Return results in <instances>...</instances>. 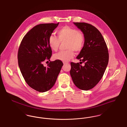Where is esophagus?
<instances>
[{"label":"esophagus","instance_id":"34e87169","mask_svg":"<svg viewBox=\"0 0 127 127\" xmlns=\"http://www.w3.org/2000/svg\"><path fill=\"white\" fill-rule=\"evenodd\" d=\"M68 62H64V63H63L64 65H65V64H68Z\"/></svg>","mask_w":127,"mask_h":127}]
</instances>
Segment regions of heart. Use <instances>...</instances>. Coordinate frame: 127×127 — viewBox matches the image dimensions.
Returning a JSON list of instances; mask_svg holds the SVG:
<instances>
[{"mask_svg": "<svg viewBox=\"0 0 127 127\" xmlns=\"http://www.w3.org/2000/svg\"><path fill=\"white\" fill-rule=\"evenodd\" d=\"M58 36L50 35L48 38L49 46L51 49L57 51L61 42L66 41V50L61 51L54 55L55 60L66 62L72 58L74 52H80L85 44V36L83 33L75 28L69 26L61 27L57 31Z\"/></svg>", "mask_w": 127, "mask_h": 127, "instance_id": "1", "label": "heart"}]
</instances>
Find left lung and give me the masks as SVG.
Wrapping results in <instances>:
<instances>
[{"label":"left lung","mask_w":127,"mask_h":127,"mask_svg":"<svg viewBox=\"0 0 127 127\" xmlns=\"http://www.w3.org/2000/svg\"><path fill=\"white\" fill-rule=\"evenodd\" d=\"M73 23L84 35V45L77 59L85 65L71 62L70 74L77 87L88 91L102 78L109 62L108 49L102 34L94 26L83 22Z\"/></svg>","instance_id":"obj_1"}]
</instances>
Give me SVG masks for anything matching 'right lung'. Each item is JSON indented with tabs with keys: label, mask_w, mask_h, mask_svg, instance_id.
I'll list each match as a JSON object with an SVG mask.
<instances>
[{
	"label": "right lung",
	"mask_w": 127,
	"mask_h": 127,
	"mask_svg": "<svg viewBox=\"0 0 127 127\" xmlns=\"http://www.w3.org/2000/svg\"><path fill=\"white\" fill-rule=\"evenodd\" d=\"M59 24L35 26L25 35L18 48V60L21 74L28 85L38 92H44L52 88L63 65L59 60L50 61L47 66L43 64L45 60L50 61L52 50L48 38Z\"/></svg>",
	"instance_id": "right-lung-1"
}]
</instances>
